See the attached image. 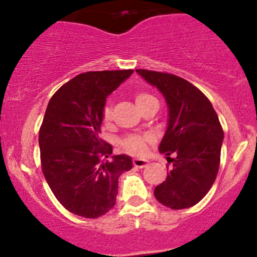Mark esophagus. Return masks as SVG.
Instances as JSON below:
<instances>
[{
	"label": "esophagus",
	"mask_w": 257,
	"mask_h": 257,
	"mask_svg": "<svg viewBox=\"0 0 257 257\" xmlns=\"http://www.w3.org/2000/svg\"><path fill=\"white\" fill-rule=\"evenodd\" d=\"M150 162L147 161V159H141V158H137V159H134V161H133V164H134V167H137V168H145L147 164H149Z\"/></svg>",
	"instance_id": "34e87169"
}]
</instances>
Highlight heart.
Masks as SVG:
<instances>
[{
	"label": "heart",
	"instance_id": "1",
	"mask_svg": "<svg viewBox=\"0 0 257 257\" xmlns=\"http://www.w3.org/2000/svg\"><path fill=\"white\" fill-rule=\"evenodd\" d=\"M134 100L135 104L139 108H143L144 106L149 104L151 101H156V99L153 98L152 95L150 94L144 93V91H139L134 95ZM112 118V110L110 106H105L104 110H102V122L110 123ZM152 141V137L151 135H129L126 137L124 140L122 141V146L123 149L125 150L126 152L131 153L133 156H139L143 155L144 152L146 151L147 144L151 143Z\"/></svg>",
	"mask_w": 257,
	"mask_h": 257
}]
</instances>
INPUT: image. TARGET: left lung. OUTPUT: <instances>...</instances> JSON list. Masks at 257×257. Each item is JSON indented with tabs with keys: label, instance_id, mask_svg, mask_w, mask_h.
I'll list each match as a JSON object with an SVG mask.
<instances>
[{
	"label": "left lung",
	"instance_id": "8db88e82",
	"mask_svg": "<svg viewBox=\"0 0 257 257\" xmlns=\"http://www.w3.org/2000/svg\"><path fill=\"white\" fill-rule=\"evenodd\" d=\"M137 72L161 91L168 106V126L158 149L173 168L155 188L156 199L175 210L196 205L219 172L223 140L219 117L209 99L186 79L150 70Z\"/></svg>",
	"mask_w": 257,
	"mask_h": 257
}]
</instances>
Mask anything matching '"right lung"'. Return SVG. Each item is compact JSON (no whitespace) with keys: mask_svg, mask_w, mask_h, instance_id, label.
<instances>
[{"mask_svg":"<svg viewBox=\"0 0 257 257\" xmlns=\"http://www.w3.org/2000/svg\"><path fill=\"white\" fill-rule=\"evenodd\" d=\"M133 70L90 71L55 91L38 135L42 172L52 192L70 213L96 219L113 208L118 178L133 168L126 155L111 156L100 138L106 98Z\"/></svg>","mask_w":257,"mask_h":257,"instance_id":"add662e5","label":"right lung"}]
</instances>
